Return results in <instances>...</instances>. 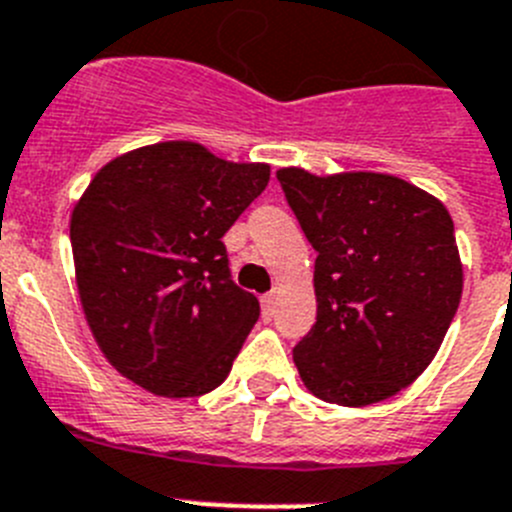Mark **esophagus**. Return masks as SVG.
I'll use <instances>...</instances> for the list:
<instances>
[{"label": "esophagus", "instance_id": "esophagus-1", "mask_svg": "<svg viewBox=\"0 0 512 512\" xmlns=\"http://www.w3.org/2000/svg\"><path fill=\"white\" fill-rule=\"evenodd\" d=\"M275 313V293H267V296H262V316L265 319H273Z\"/></svg>", "mask_w": 512, "mask_h": 512}]
</instances>
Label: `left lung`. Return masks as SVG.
<instances>
[{"label": "left lung", "instance_id": "left-lung-1", "mask_svg": "<svg viewBox=\"0 0 512 512\" xmlns=\"http://www.w3.org/2000/svg\"><path fill=\"white\" fill-rule=\"evenodd\" d=\"M278 181L319 252L316 324L293 349L303 385L347 408L400 393L431 365L462 298L449 211L388 173L280 168Z\"/></svg>", "mask_w": 512, "mask_h": 512}]
</instances>
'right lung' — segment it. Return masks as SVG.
Returning a JSON list of instances; mask_svg holds the SVG:
<instances>
[{"mask_svg": "<svg viewBox=\"0 0 512 512\" xmlns=\"http://www.w3.org/2000/svg\"><path fill=\"white\" fill-rule=\"evenodd\" d=\"M267 163H232L191 140L117 155L71 211L86 324L109 365L163 398L227 380L260 316L234 285L222 237L265 191Z\"/></svg>", "mask_w": 512, "mask_h": 512, "instance_id": "right-lung-1", "label": "right lung"}]
</instances>
